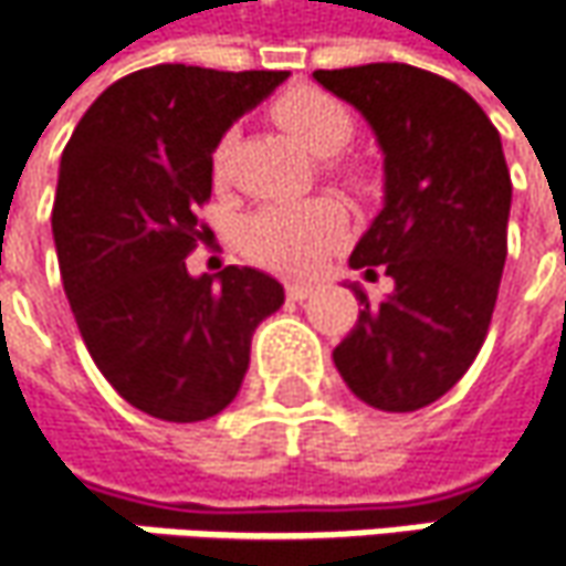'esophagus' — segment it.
Listing matches in <instances>:
<instances>
[{"label": "esophagus", "instance_id": "1", "mask_svg": "<svg viewBox=\"0 0 566 566\" xmlns=\"http://www.w3.org/2000/svg\"><path fill=\"white\" fill-rule=\"evenodd\" d=\"M313 291H316V284H310V282H287V284H284V294H287L291 301H307Z\"/></svg>", "mask_w": 566, "mask_h": 566}]
</instances>
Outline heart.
Here are the masks:
<instances>
[{"label": "heart", "instance_id": "heart-1", "mask_svg": "<svg viewBox=\"0 0 566 566\" xmlns=\"http://www.w3.org/2000/svg\"><path fill=\"white\" fill-rule=\"evenodd\" d=\"M275 119L313 155H338L355 138V119L345 104L323 91H294L275 104ZM231 136L211 155L214 180L224 177ZM345 237V211L329 199L291 206H262L240 221V250L259 265L284 275H310L326 265Z\"/></svg>", "mask_w": 566, "mask_h": 566}]
</instances>
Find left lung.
I'll return each instance as SVG.
<instances>
[{
	"mask_svg": "<svg viewBox=\"0 0 566 566\" xmlns=\"http://www.w3.org/2000/svg\"><path fill=\"white\" fill-rule=\"evenodd\" d=\"M364 113L382 148L386 196L352 269L389 275L370 304L355 287V329L332 360L360 402L418 411L450 392L479 357L506 259L510 170L501 133L443 75L406 62L313 72Z\"/></svg>",
	"mask_w": 566,
	"mask_h": 566,
	"instance_id": "left-lung-1",
	"label": "left lung"
}]
</instances>
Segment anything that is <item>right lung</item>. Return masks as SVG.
<instances>
[{"label":"right lung","instance_id":"add662e5","mask_svg":"<svg viewBox=\"0 0 566 566\" xmlns=\"http://www.w3.org/2000/svg\"><path fill=\"white\" fill-rule=\"evenodd\" d=\"M287 78L164 62L113 82L60 164L53 240L65 297L97 370L138 411L189 424L234 402L250 338L284 304L272 275L192 279L211 151Z\"/></svg>","mask_w":566,"mask_h":566}]
</instances>
